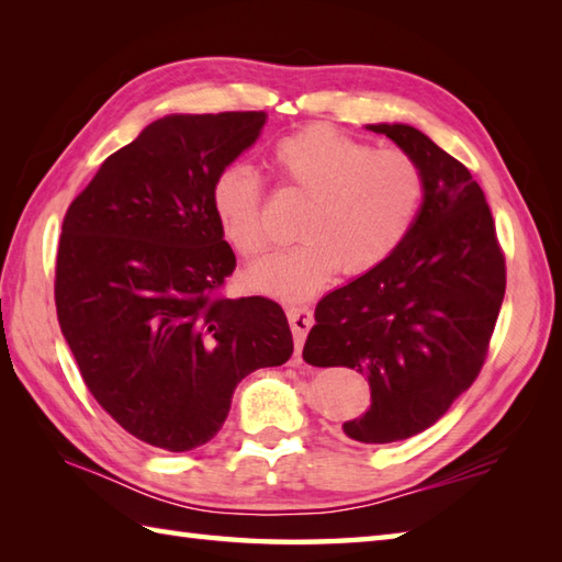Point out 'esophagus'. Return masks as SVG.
<instances>
[{
	"label": "esophagus",
	"mask_w": 562,
	"mask_h": 562,
	"mask_svg": "<svg viewBox=\"0 0 562 562\" xmlns=\"http://www.w3.org/2000/svg\"><path fill=\"white\" fill-rule=\"evenodd\" d=\"M288 318H290V328L294 333L296 355H300L302 345L306 340V333L314 326V312L308 306H288Z\"/></svg>",
	"instance_id": "esophagus-1"
}]
</instances>
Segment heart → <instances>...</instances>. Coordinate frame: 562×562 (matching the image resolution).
Returning <instances> with one entry per match:
<instances>
[{
    "mask_svg": "<svg viewBox=\"0 0 562 562\" xmlns=\"http://www.w3.org/2000/svg\"><path fill=\"white\" fill-rule=\"evenodd\" d=\"M280 178L306 205L296 220L302 241L248 272V284L282 300H306L333 274H364L403 246L420 217L427 181L423 166L401 149H374L336 127L314 125L272 149ZM222 236L238 256L258 260L272 234L262 212V186L246 166H229L212 186Z\"/></svg>",
    "mask_w": 562,
    "mask_h": 562,
    "instance_id": "obj_1",
    "label": "heart"
}]
</instances>
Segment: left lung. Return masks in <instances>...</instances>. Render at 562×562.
<instances>
[{
	"label": "left lung",
	"instance_id": "1",
	"mask_svg": "<svg viewBox=\"0 0 562 562\" xmlns=\"http://www.w3.org/2000/svg\"><path fill=\"white\" fill-rule=\"evenodd\" d=\"M367 130L423 166L425 202L396 254L318 302L304 360L364 374L372 405L342 432L389 445L435 425L481 374L507 278L471 171L411 125Z\"/></svg>",
	"mask_w": 562,
	"mask_h": 562
}]
</instances>
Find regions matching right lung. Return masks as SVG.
<instances>
[{
    "label": "right lung",
    "mask_w": 562,
    "mask_h": 562,
    "mask_svg": "<svg viewBox=\"0 0 562 562\" xmlns=\"http://www.w3.org/2000/svg\"><path fill=\"white\" fill-rule=\"evenodd\" d=\"M266 117H159L101 164L65 214L59 328L91 396L151 447H202L222 429L238 381L292 357L280 304L220 294L236 256L212 186Z\"/></svg>",
    "instance_id": "add662e5"
}]
</instances>
